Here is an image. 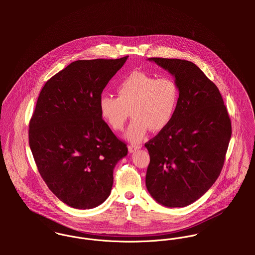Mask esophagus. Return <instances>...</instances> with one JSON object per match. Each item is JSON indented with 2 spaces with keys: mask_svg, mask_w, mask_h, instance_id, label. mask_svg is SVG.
I'll use <instances>...</instances> for the list:
<instances>
[{
  "mask_svg": "<svg viewBox=\"0 0 255 255\" xmlns=\"http://www.w3.org/2000/svg\"><path fill=\"white\" fill-rule=\"evenodd\" d=\"M140 147H141V145H133V144H130V145L128 146V151H129L130 153H132V152H134L135 150L139 149Z\"/></svg>",
  "mask_w": 255,
  "mask_h": 255,
  "instance_id": "1",
  "label": "esophagus"
}]
</instances>
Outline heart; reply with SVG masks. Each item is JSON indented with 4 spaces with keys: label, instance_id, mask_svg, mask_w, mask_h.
Masks as SVG:
<instances>
[{
    "label": "heart",
    "instance_id": "b5f03b06",
    "mask_svg": "<svg viewBox=\"0 0 255 255\" xmlns=\"http://www.w3.org/2000/svg\"><path fill=\"white\" fill-rule=\"evenodd\" d=\"M117 96L101 95V116L114 130H122L130 113L132 120L126 137L139 142L150 128L160 131L172 122L180 101V87L171 76L156 78L133 72L119 82Z\"/></svg>",
    "mask_w": 255,
    "mask_h": 255
}]
</instances>
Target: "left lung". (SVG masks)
<instances>
[{"label": "left lung", "instance_id": "8db88e82", "mask_svg": "<svg viewBox=\"0 0 255 255\" xmlns=\"http://www.w3.org/2000/svg\"><path fill=\"white\" fill-rule=\"evenodd\" d=\"M168 71L180 87L172 122L145 147L150 163L146 187L167 207H184L216 182L224 166L232 125L218 87L193 63L150 58Z\"/></svg>", "mask_w": 255, "mask_h": 255}]
</instances>
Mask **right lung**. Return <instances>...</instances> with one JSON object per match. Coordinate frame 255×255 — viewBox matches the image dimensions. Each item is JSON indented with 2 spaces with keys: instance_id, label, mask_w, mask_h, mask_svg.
I'll return each mask as SVG.
<instances>
[{
  "instance_id": "right-lung-1",
  "label": "right lung",
  "mask_w": 255,
  "mask_h": 255,
  "mask_svg": "<svg viewBox=\"0 0 255 255\" xmlns=\"http://www.w3.org/2000/svg\"><path fill=\"white\" fill-rule=\"evenodd\" d=\"M128 56L80 60L52 76L42 88L29 123V146L50 190L76 209L102 204L113 171L128 155L102 119L99 99Z\"/></svg>"
}]
</instances>
